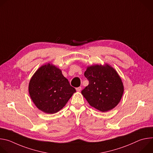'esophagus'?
<instances>
[{"mask_svg":"<svg viewBox=\"0 0 153 153\" xmlns=\"http://www.w3.org/2000/svg\"><path fill=\"white\" fill-rule=\"evenodd\" d=\"M81 90H82L81 87H78V88H76V91H77V92H80V91H81Z\"/></svg>","mask_w":153,"mask_h":153,"instance_id":"esophagus-1","label":"esophagus"}]
</instances>
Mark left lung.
Masks as SVG:
<instances>
[{"label":"left lung","mask_w":153,"mask_h":153,"mask_svg":"<svg viewBox=\"0 0 153 153\" xmlns=\"http://www.w3.org/2000/svg\"><path fill=\"white\" fill-rule=\"evenodd\" d=\"M84 76L89 80V84L81 93L91 106L104 113L119 104L124 86L117 72L110 65L96 64L87 67Z\"/></svg>","instance_id":"left-lung-1"}]
</instances>
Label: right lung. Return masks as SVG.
I'll list each match as a JSON object with an SVG mask.
<instances>
[{
  "label": "right lung",
  "instance_id": "right-lung-1",
  "mask_svg": "<svg viewBox=\"0 0 153 153\" xmlns=\"http://www.w3.org/2000/svg\"><path fill=\"white\" fill-rule=\"evenodd\" d=\"M28 91L39 110L54 114L65 106L76 91L59 68L48 63L42 65L33 75Z\"/></svg>",
  "mask_w": 153,
  "mask_h": 153
}]
</instances>
